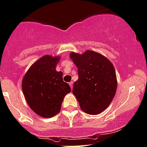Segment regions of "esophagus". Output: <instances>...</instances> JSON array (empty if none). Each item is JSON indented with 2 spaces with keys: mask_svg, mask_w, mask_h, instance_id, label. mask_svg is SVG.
<instances>
[{
  "mask_svg": "<svg viewBox=\"0 0 147 147\" xmlns=\"http://www.w3.org/2000/svg\"><path fill=\"white\" fill-rule=\"evenodd\" d=\"M73 82H69V85H70V86H71V89H72L73 88Z\"/></svg>",
  "mask_w": 147,
  "mask_h": 147,
  "instance_id": "34e87169",
  "label": "esophagus"
}]
</instances>
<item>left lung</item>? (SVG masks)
I'll use <instances>...</instances> for the list:
<instances>
[{"label":"left lung","mask_w":147,"mask_h":147,"mask_svg":"<svg viewBox=\"0 0 147 147\" xmlns=\"http://www.w3.org/2000/svg\"><path fill=\"white\" fill-rule=\"evenodd\" d=\"M70 58L78 68L79 79L75 82L73 94L81 109L89 115L104 111L116 92V74L112 63L104 55L92 50L83 54L72 52Z\"/></svg>","instance_id":"8db88e82"}]
</instances>
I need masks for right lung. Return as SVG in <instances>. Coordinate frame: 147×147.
Wrapping results in <instances>:
<instances>
[{"label":"right lung","mask_w":147,"mask_h":147,"mask_svg":"<svg viewBox=\"0 0 147 147\" xmlns=\"http://www.w3.org/2000/svg\"><path fill=\"white\" fill-rule=\"evenodd\" d=\"M59 56L46 55L34 62L22 80V91L32 110L42 118H52L61 110L71 87L63 82V73L55 70Z\"/></svg>","instance_id":"right-lung-1"}]
</instances>
